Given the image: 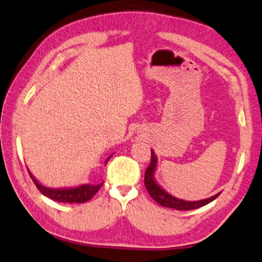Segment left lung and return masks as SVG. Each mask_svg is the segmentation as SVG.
I'll use <instances>...</instances> for the list:
<instances>
[{
	"label": "left lung",
	"mask_w": 262,
	"mask_h": 262,
	"mask_svg": "<svg viewBox=\"0 0 262 262\" xmlns=\"http://www.w3.org/2000/svg\"><path fill=\"white\" fill-rule=\"evenodd\" d=\"M159 165V159H157L155 151L151 149V162L149 164L148 169L146 170V175H144V185H146L147 191L150 194L151 198L155 201L157 204H160L164 207H170V209H175L178 211H188L194 210L198 207H202L209 203L213 202L222 192H218L212 197L201 199V201H184V199L177 198L169 193L167 190H164L162 186L157 183L155 173Z\"/></svg>",
	"instance_id": "8db88e82"
}]
</instances>
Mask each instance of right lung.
Masks as SVG:
<instances>
[{"mask_svg":"<svg viewBox=\"0 0 262 262\" xmlns=\"http://www.w3.org/2000/svg\"><path fill=\"white\" fill-rule=\"evenodd\" d=\"M113 156V154L107 157L105 161V164L108 162L111 157ZM29 175H30L31 180L34 181L37 189L40 191L41 194L47 196L48 198L52 199L55 202L60 203H85L89 202L95 193L98 192L102 186V183L99 184H80L77 186H64V188H49L40 183L37 178L32 175V172L29 170Z\"/></svg>","mask_w":262,"mask_h":262,"instance_id":"1","label":"right lung"}]
</instances>
